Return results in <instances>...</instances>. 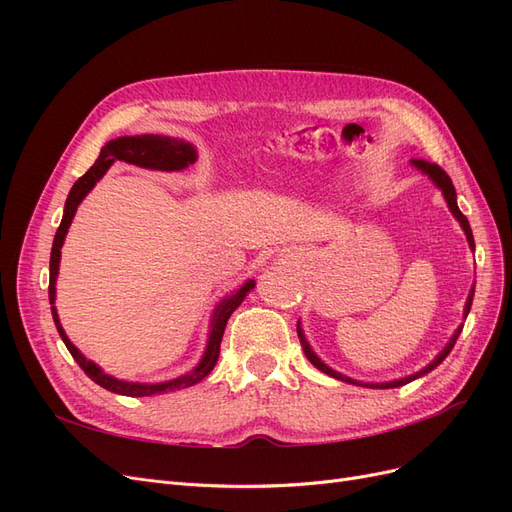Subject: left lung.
Listing matches in <instances>:
<instances>
[{
    "label": "left lung",
    "mask_w": 512,
    "mask_h": 512,
    "mask_svg": "<svg viewBox=\"0 0 512 512\" xmlns=\"http://www.w3.org/2000/svg\"><path fill=\"white\" fill-rule=\"evenodd\" d=\"M412 166H416L418 170H421V173H425L433 183L438 185V188L442 190V194H444V200H446V205H448V209H451V213L455 215L457 218V222L461 224V228H463V232H466V237H468V243H470V247L474 250V237H472V228H470V222H468V218L466 215H463L461 211H459V207H457V192H455V185H453V181H451V177H448L444 170L438 166V164H431V162H427V160H421V158H416V160H412ZM472 299H474V286H472V290H470V294H468V301H466V309H463V318H468V314H470V307H472ZM461 329H463V324L461 327L455 331V335L451 337V342H448L446 346H444V350L436 356V359H433L427 367H423L421 371H416V374H412V376H408V378H399V380H393V382H359V380H352V378H348V376H344V374H339V371H335V369H331L329 365H324L320 359H318V354L312 350V346L307 344V339H305V335H303V329H301V324H297V333H299V339H301V346H303V352H305V356L309 359V363H312L316 369H320L322 374H327V376H333V378H337V380H342V382H348V384H356V386H369V389H397V386H404V384H408V382H412V380H416V378H421V376H425V374H429L431 369H436L446 356H448V352L453 350V346H455V342H457V337H459V333H461Z\"/></svg>",
    "instance_id": "obj_1"
}]
</instances>
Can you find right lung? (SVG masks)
I'll use <instances>...</instances> for the list:
<instances>
[{
	"label": "right lung",
	"mask_w": 512,
	"mask_h": 512,
	"mask_svg": "<svg viewBox=\"0 0 512 512\" xmlns=\"http://www.w3.org/2000/svg\"><path fill=\"white\" fill-rule=\"evenodd\" d=\"M128 162L134 166H143V168H151V170H183L188 168L190 164L196 162V149L194 145L181 141V138H170V136H160V134H141V136H119L115 141H108L102 149H100V158L96 160V164L91 166L87 173L72 185V190L66 198V207H64V218H61V224L55 232L53 239V250H51V277H49V301H51V312H53V320L59 337L64 339L66 348L70 350V354L74 356V361L79 363V367L85 371V374L94 380L96 384H100L102 389L117 393V395H126V397H149V395H158V393H168V391H177V389H188V386H194L196 382H200L203 378L209 376V371L218 363L220 356V344L224 337V329L226 322L230 318V314L243 303V299L247 297L256 282L247 280L241 288H237L235 292L226 297L218 307H215L213 318H211V327H209V339H207V348L203 359L200 363L190 371V374L179 376L175 380L168 382H156V384H147V382H126V380H117L113 376L104 374V371L96 365L87 361L85 356L81 354V350L76 348L64 327L59 324V316L55 309V282H57V273H59V260H61V245H64V239L68 235V228L72 224V218L76 213V207L81 205V200L94 190V185L104 177V173L108 170L113 162Z\"/></svg>",
	"instance_id": "1"
}]
</instances>
